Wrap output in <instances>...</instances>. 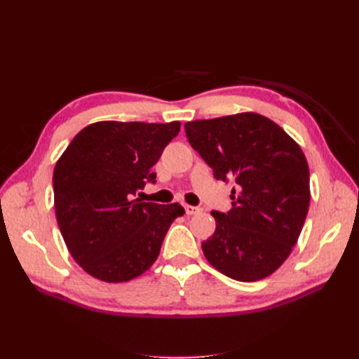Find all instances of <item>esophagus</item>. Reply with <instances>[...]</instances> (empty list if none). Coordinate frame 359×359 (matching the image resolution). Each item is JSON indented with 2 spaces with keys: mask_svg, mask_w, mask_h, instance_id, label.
I'll return each mask as SVG.
<instances>
[{
  "mask_svg": "<svg viewBox=\"0 0 359 359\" xmlns=\"http://www.w3.org/2000/svg\"><path fill=\"white\" fill-rule=\"evenodd\" d=\"M184 208H186V214H187V215H194V214H198V212H201V208H199V206H193V205H186V206H184Z\"/></svg>",
  "mask_w": 359,
  "mask_h": 359,
  "instance_id": "esophagus-1",
  "label": "esophagus"
}]
</instances>
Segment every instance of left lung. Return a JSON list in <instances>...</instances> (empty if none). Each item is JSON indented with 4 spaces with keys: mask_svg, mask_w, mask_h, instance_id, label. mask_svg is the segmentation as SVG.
Returning <instances> with one entry per match:
<instances>
[{
    "mask_svg": "<svg viewBox=\"0 0 359 359\" xmlns=\"http://www.w3.org/2000/svg\"><path fill=\"white\" fill-rule=\"evenodd\" d=\"M193 149L217 180L235 181L231 211H212L206 260L238 281L274 273L297 244L310 205V172L301 147L269 118L243 112L186 123Z\"/></svg>",
    "mask_w": 359,
    "mask_h": 359,
    "instance_id": "1",
    "label": "left lung"
}]
</instances>
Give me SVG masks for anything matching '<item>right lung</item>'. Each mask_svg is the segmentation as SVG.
<instances>
[{
  "label": "right lung",
  "mask_w": 359,
  "mask_h": 359,
  "mask_svg": "<svg viewBox=\"0 0 359 359\" xmlns=\"http://www.w3.org/2000/svg\"><path fill=\"white\" fill-rule=\"evenodd\" d=\"M180 121H99L73 137L53 169L55 215L70 255L106 283L142 276L156 262L180 203L133 199L180 133Z\"/></svg>",
  "instance_id": "add662e5"
}]
</instances>
